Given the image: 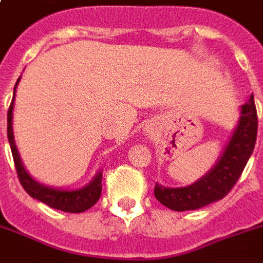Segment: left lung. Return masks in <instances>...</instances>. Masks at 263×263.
<instances>
[{
  "mask_svg": "<svg viewBox=\"0 0 263 263\" xmlns=\"http://www.w3.org/2000/svg\"><path fill=\"white\" fill-rule=\"evenodd\" d=\"M258 131V118L254 94L239 108V118L230 141L215 165L203 177L189 186L166 187L155 184V197L173 211L201 209L224 198L241 176L243 167L254 152Z\"/></svg>",
  "mask_w": 263,
  "mask_h": 263,
  "instance_id": "obj_1",
  "label": "left lung"
}]
</instances>
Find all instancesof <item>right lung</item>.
Returning <instances> with one entry per match:
<instances>
[{
  "mask_svg": "<svg viewBox=\"0 0 263 263\" xmlns=\"http://www.w3.org/2000/svg\"><path fill=\"white\" fill-rule=\"evenodd\" d=\"M20 79L16 80L14 87V97L12 103L9 105L8 117H7V134H8V142L11 146V152L14 156L15 167L16 173L20 177V182L22 187L25 189V192L32 198H36L39 201H42L52 209L66 211V213H83L86 210L91 209L94 204L97 203L98 198L101 196V180H103V171H98L96 176L92 177L91 182L83 186L80 189H59L46 186L43 183L37 182L29 175V172L26 171V167L22 163L21 155L16 148L14 138V126H12V120H14V101L16 87L20 84Z\"/></svg>",
  "mask_w": 263,
  "mask_h": 263,
  "instance_id": "add662e5",
  "label": "right lung"
}]
</instances>
